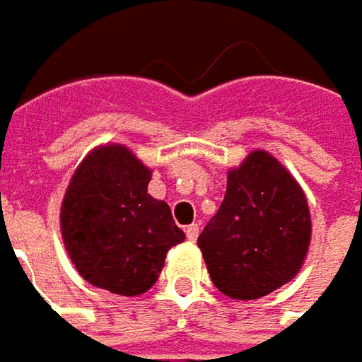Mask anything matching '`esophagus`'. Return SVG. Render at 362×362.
<instances>
[{
	"label": "esophagus",
	"mask_w": 362,
	"mask_h": 362,
	"mask_svg": "<svg viewBox=\"0 0 362 362\" xmlns=\"http://www.w3.org/2000/svg\"><path fill=\"white\" fill-rule=\"evenodd\" d=\"M198 233H200V225H198V223H192V225L185 229V235H187L189 242H196V240H198Z\"/></svg>",
	"instance_id": "34e87169"
}]
</instances>
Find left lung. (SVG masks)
I'll return each instance as SVG.
<instances>
[{
	"instance_id": "obj_1",
	"label": "left lung",
	"mask_w": 362,
	"mask_h": 362,
	"mask_svg": "<svg viewBox=\"0 0 362 362\" xmlns=\"http://www.w3.org/2000/svg\"><path fill=\"white\" fill-rule=\"evenodd\" d=\"M308 244L306 196L262 150L229 170L225 200L198 238L212 284L235 300H256L292 281Z\"/></svg>"
}]
</instances>
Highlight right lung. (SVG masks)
<instances>
[{"label": "right lung", "mask_w": 362, "mask_h": 362, "mask_svg": "<svg viewBox=\"0 0 362 362\" xmlns=\"http://www.w3.org/2000/svg\"><path fill=\"white\" fill-rule=\"evenodd\" d=\"M152 170L124 146H102L87 154L68 183L60 229L78 275L120 296L148 292L166 252L185 233L168 204L148 194Z\"/></svg>", "instance_id": "1"}]
</instances>
